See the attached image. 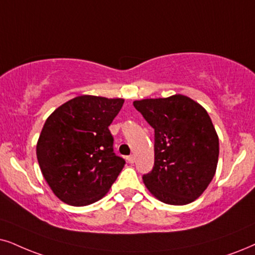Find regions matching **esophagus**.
I'll return each mask as SVG.
<instances>
[{
    "instance_id": "34e87169",
    "label": "esophagus",
    "mask_w": 255,
    "mask_h": 255,
    "mask_svg": "<svg viewBox=\"0 0 255 255\" xmlns=\"http://www.w3.org/2000/svg\"><path fill=\"white\" fill-rule=\"evenodd\" d=\"M126 160H127V162H128V163H130V165H131V163H134V161H135V156H134V155H129V156L126 157Z\"/></svg>"
}]
</instances>
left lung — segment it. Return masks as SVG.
Instances as JSON below:
<instances>
[{"mask_svg":"<svg viewBox=\"0 0 255 255\" xmlns=\"http://www.w3.org/2000/svg\"><path fill=\"white\" fill-rule=\"evenodd\" d=\"M133 105L154 128V167L142 176L144 185L165 204H191L217 170L219 137L208 113L181 94Z\"/></svg>","mask_w":255,"mask_h":255,"instance_id":"8db88e82","label":"left lung"}]
</instances>
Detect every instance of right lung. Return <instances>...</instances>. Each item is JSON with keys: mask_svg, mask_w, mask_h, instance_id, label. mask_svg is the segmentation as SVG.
<instances>
[{"mask_svg": "<svg viewBox=\"0 0 255 255\" xmlns=\"http://www.w3.org/2000/svg\"><path fill=\"white\" fill-rule=\"evenodd\" d=\"M124 99L81 95L60 106L46 120L36 155L43 178L61 201L94 204L109 191L126 161L113 149L109 126Z\"/></svg>", "mask_w": 255, "mask_h": 255, "instance_id": "1", "label": "right lung"}]
</instances>
